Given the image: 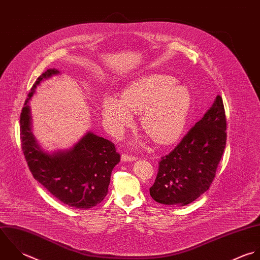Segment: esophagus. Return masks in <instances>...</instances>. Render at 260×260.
<instances>
[{"label": "esophagus", "mask_w": 260, "mask_h": 260, "mask_svg": "<svg viewBox=\"0 0 260 260\" xmlns=\"http://www.w3.org/2000/svg\"><path fill=\"white\" fill-rule=\"evenodd\" d=\"M136 159H137L136 156L129 155V154H126V153H123L121 155V160L122 161H133V160H136Z\"/></svg>", "instance_id": "esophagus-1"}]
</instances>
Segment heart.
Listing matches in <instances>:
<instances>
[{
  "mask_svg": "<svg viewBox=\"0 0 260 260\" xmlns=\"http://www.w3.org/2000/svg\"><path fill=\"white\" fill-rule=\"evenodd\" d=\"M187 87L177 86L167 75H148L133 82L122 99L107 95L103 116L114 130H123L133 122L130 111L142 114L141 125L146 134L158 144H171L182 134L190 109Z\"/></svg>",
  "mask_w": 260,
  "mask_h": 260,
  "instance_id": "1",
  "label": "heart"
}]
</instances>
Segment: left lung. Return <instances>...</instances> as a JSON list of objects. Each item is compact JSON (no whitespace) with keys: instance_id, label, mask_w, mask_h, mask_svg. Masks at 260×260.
Masks as SVG:
<instances>
[{"instance_id":"1","label":"left lung","mask_w":260,"mask_h":260,"mask_svg":"<svg viewBox=\"0 0 260 260\" xmlns=\"http://www.w3.org/2000/svg\"><path fill=\"white\" fill-rule=\"evenodd\" d=\"M226 129L223 100L218 95L173 151L161 157L149 188L152 199L165 205L185 206L208 190L226 146Z\"/></svg>"}]
</instances>
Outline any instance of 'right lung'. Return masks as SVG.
<instances>
[{
    "instance_id": "right-lung-1",
    "label": "right lung",
    "mask_w": 260,
    "mask_h": 260,
    "mask_svg": "<svg viewBox=\"0 0 260 260\" xmlns=\"http://www.w3.org/2000/svg\"><path fill=\"white\" fill-rule=\"evenodd\" d=\"M47 70L28 94L20 115L22 150L33 177L61 203L77 209H89L108 193L112 171L120 161L113 142L87 132L70 150L49 154L38 145L31 131L28 102L43 79L58 74Z\"/></svg>"
}]
</instances>
